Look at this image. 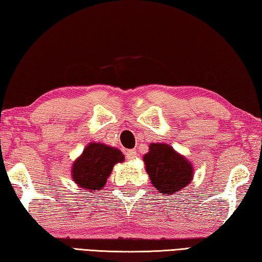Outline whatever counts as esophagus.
<instances>
[{
  "label": "esophagus",
  "instance_id": "1",
  "mask_svg": "<svg viewBox=\"0 0 262 262\" xmlns=\"http://www.w3.org/2000/svg\"><path fill=\"white\" fill-rule=\"evenodd\" d=\"M125 157L127 160H135L137 158V152L135 149H128V150H126Z\"/></svg>",
  "mask_w": 262,
  "mask_h": 262
}]
</instances>
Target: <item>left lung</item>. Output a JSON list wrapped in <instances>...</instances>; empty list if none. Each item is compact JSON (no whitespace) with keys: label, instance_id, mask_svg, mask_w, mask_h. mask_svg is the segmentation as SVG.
<instances>
[{"label":"left lung","instance_id":"8db88e82","mask_svg":"<svg viewBox=\"0 0 262 262\" xmlns=\"http://www.w3.org/2000/svg\"><path fill=\"white\" fill-rule=\"evenodd\" d=\"M144 162L153 186L164 195L185 189L193 177L191 162L167 144H150Z\"/></svg>","mask_w":262,"mask_h":262}]
</instances>
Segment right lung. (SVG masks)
<instances>
[{
	"mask_svg": "<svg viewBox=\"0 0 262 262\" xmlns=\"http://www.w3.org/2000/svg\"><path fill=\"white\" fill-rule=\"evenodd\" d=\"M124 161L122 152L104 144L90 143L72 164L73 182L89 192L101 190L116 163Z\"/></svg>",
	"mask_w": 262,
	"mask_h": 262,
	"instance_id": "1",
	"label": "right lung"
}]
</instances>
